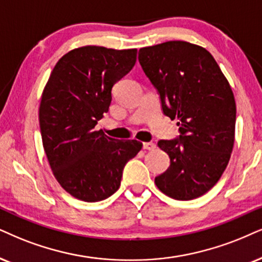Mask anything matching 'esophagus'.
<instances>
[{
  "mask_svg": "<svg viewBox=\"0 0 262 262\" xmlns=\"http://www.w3.org/2000/svg\"><path fill=\"white\" fill-rule=\"evenodd\" d=\"M142 147H144L145 150L152 151L156 148V144H154V142H144V144H142Z\"/></svg>",
  "mask_w": 262,
  "mask_h": 262,
  "instance_id": "obj_1",
  "label": "esophagus"
}]
</instances>
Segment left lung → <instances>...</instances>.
<instances>
[{
  "instance_id": "8db88e82",
  "label": "left lung",
  "mask_w": 262,
  "mask_h": 262,
  "mask_svg": "<svg viewBox=\"0 0 262 262\" xmlns=\"http://www.w3.org/2000/svg\"><path fill=\"white\" fill-rule=\"evenodd\" d=\"M139 62L160 93L180 137L160 140L170 165L155 184L174 200L203 196L226 169L234 144L236 101L213 55L201 46L168 41L139 49Z\"/></svg>"
}]
</instances>
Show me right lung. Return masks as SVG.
Returning a JSON list of instances; mask_svg holds the SVG:
<instances>
[{"mask_svg": "<svg viewBox=\"0 0 262 262\" xmlns=\"http://www.w3.org/2000/svg\"><path fill=\"white\" fill-rule=\"evenodd\" d=\"M137 49L84 46L59 59L43 89L39 128L53 174L72 197L106 200L121 185L125 163L142 142L95 130L110 107L112 87L133 69Z\"/></svg>", "mask_w": 262, "mask_h": 262, "instance_id": "1", "label": "right lung"}]
</instances>
